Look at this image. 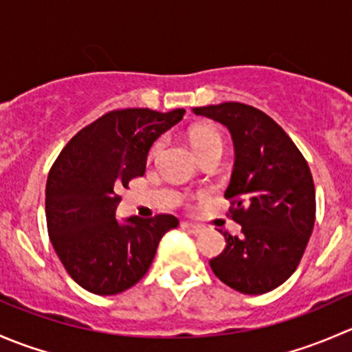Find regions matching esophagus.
<instances>
[{
  "label": "esophagus",
  "mask_w": 352,
  "mask_h": 352,
  "mask_svg": "<svg viewBox=\"0 0 352 352\" xmlns=\"http://www.w3.org/2000/svg\"><path fill=\"white\" fill-rule=\"evenodd\" d=\"M182 228L187 230V232L194 233V235H197V233L202 232V226L201 225H196V223H189V221L182 223Z\"/></svg>",
  "instance_id": "1"
}]
</instances>
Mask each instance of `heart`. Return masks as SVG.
<instances>
[{
    "label": "heart",
    "instance_id": "heart-1",
    "mask_svg": "<svg viewBox=\"0 0 352 352\" xmlns=\"http://www.w3.org/2000/svg\"><path fill=\"white\" fill-rule=\"evenodd\" d=\"M190 143H192L194 150H196L197 156L208 153V151L212 150H221L225 146V141H223L221 133H219L216 127L212 126H199L196 129L190 131ZM162 141H156V143L151 146L150 156H155L162 148Z\"/></svg>",
    "mask_w": 352,
    "mask_h": 352
}]
</instances>
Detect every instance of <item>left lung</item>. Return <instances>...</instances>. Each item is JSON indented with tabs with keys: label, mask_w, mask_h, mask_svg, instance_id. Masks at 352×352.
Instances as JSON below:
<instances>
[{
	"label": "left lung",
	"mask_w": 352,
	"mask_h": 352,
	"mask_svg": "<svg viewBox=\"0 0 352 352\" xmlns=\"http://www.w3.org/2000/svg\"><path fill=\"white\" fill-rule=\"evenodd\" d=\"M232 134L235 166L225 197L240 236L223 233L226 247L211 258L212 272L243 294L276 289L296 271L315 223V186L303 155L267 113L239 104L192 109Z\"/></svg>",
	"instance_id": "left-lung-1"
}]
</instances>
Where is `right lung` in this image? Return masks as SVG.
<instances>
[{"label": "right lung", "mask_w": 352, "mask_h": 352, "mask_svg": "<svg viewBox=\"0 0 352 352\" xmlns=\"http://www.w3.org/2000/svg\"><path fill=\"white\" fill-rule=\"evenodd\" d=\"M186 110L126 109L81 129L52 165L45 216L52 247L83 289L110 296L136 285L153 262L160 240L179 226L172 214L117 219V190L143 177L153 143Z\"/></svg>", "instance_id": "1"}]
</instances>
